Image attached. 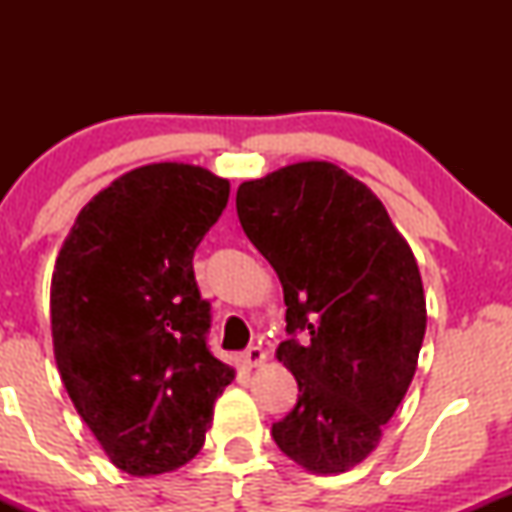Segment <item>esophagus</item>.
<instances>
[{
    "mask_svg": "<svg viewBox=\"0 0 512 512\" xmlns=\"http://www.w3.org/2000/svg\"><path fill=\"white\" fill-rule=\"evenodd\" d=\"M240 361H243V366L248 368V370L262 366V363H264V351L260 349V346H250V349L245 351Z\"/></svg>",
    "mask_w": 512,
    "mask_h": 512,
    "instance_id": "34e87169",
    "label": "esophagus"
}]
</instances>
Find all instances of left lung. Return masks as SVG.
<instances>
[{
    "mask_svg": "<svg viewBox=\"0 0 512 512\" xmlns=\"http://www.w3.org/2000/svg\"><path fill=\"white\" fill-rule=\"evenodd\" d=\"M236 209L284 286L291 339L276 358L301 392L272 436L308 472H349L380 443L416 373L426 296L414 252L383 202L327 161L243 182Z\"/></svg>",
    "mask_w": 512,
    "mask_h": 512,
    "instance_id": "left-lung-1",
    "label": "left lung"
}]
</instances>
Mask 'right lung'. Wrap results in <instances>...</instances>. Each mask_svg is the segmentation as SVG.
<instances>
[{"label": "right lung", "mask_w": 512, "mask_h": 512, "mask_svg": "<svg viewBox=\"0 0 512 512\" xmlns=\"http://www.w3.org/2000/svg\"><path fill=\"white\" fill-rule=\"evenodd\" d=\"M231 185L190 163H149L76 216L50 286L52 346L76 411L132 477L202 450L236 370L207 349L209 303L192 257Z\"/></svg>", "instance_id": "obj_1"}]
</instances>
